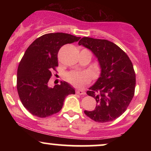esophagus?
<instances>
[{
    "label": "esophagus",
    "instance_id": "esophagus-1",
    "mask_svg": "<svg viewBox=\"0 0 151 151\" xmlns=\"http://www.w3.org/2000/svg\"><path fill=\"white\" fill-rule=\"evenodd\" d=\"M76 93H77V94H79V95L85 94V91H83V90H81V89H77V91H76Z\"/></svg>",
    "mask_w": 151,
    "mask_h": 151
}]
</instances>
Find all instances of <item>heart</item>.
Segmentation results:
<instances>
[{"mask_svg": "<svg viewBox=\"0 0 151 151\" xmlns=\"http://www.w3.org/2000/svg\"><path fill=\"white\" fill-rule=\"evenodd\" d=\"M66 79L73 85L80 86L89 82L91 79V75L87 72L72 71L66 74Z\"/></svg>", "mask_w": 151, "mask_h": 151, "instance_id": "1", "label": "heart"}]
</instances>
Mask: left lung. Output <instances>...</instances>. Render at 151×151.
Segmentation results:
<instances>
[{
  "label": "left lung",
  "mask_w": 151,
  "mask_h": 151,
  "mask_svg": "<svg viewBox=\"0 0 151 151\" xmlns=\"http://www.w3.org/2000/svg\"><path fill=\"white\" fill-rule=\"evenodd\" d=\"M94 54L99 62L100 77L86 93L96 99L93 111L84 114L94 121H112L125 112L133 98L136 74L131 60L124 50L106 40L84 37L79 40Z\"/></svg>",
  "instance_id": "obj_1"
}]
</instances>
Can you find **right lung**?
I'll use <instances>...</instances> for the list:
<instances>
[{
	"label": "right lung",
	"instance_id": "1",
	"mask_svg": "<svg viewBox=\"0 0 151 151\" xmlns=\"http://www.w3.org/2000/svg\"><path fill=\"white\" fill-rule=\"evenodd\" d=\"M80 37L63 32L43 35L26 50L17 72V90L24 107L33 116L46 118L60 111L64 100L75 91L66 81L48 86L52 71L58 67L59 50ZM57 72V71H56Z\"/></svg>",
	"mask_w": 151,
	"mask_h": 151
}]
</instances>
